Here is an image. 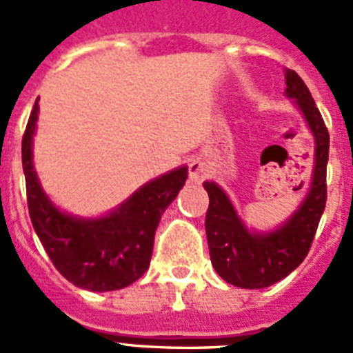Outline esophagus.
<instances>
[{
    "mask_svg": "<svg viewBox=\"0 0 353 353\" xmlns=\"http://www.w3.org/2000/svg\"><path fill=\"white\" fill-rule=\"evenodd\" d=\"M188 174H190L192 181H203V177L207 176V168H205L203 161L194 159L190 166H188Z\"/></svg>",
    "mask_w": 353,
    "mask_h": 353,
    "instance_id": "obj_1",
    "label": "esophagus"
}]
</instances>
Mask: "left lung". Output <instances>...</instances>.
<instances>
[{
	"label": "left lung",
	"mask_w": 353,
	"mask_h": 353,
	"mask_svg": "<svg viewBox=\"0 0 353 353\" xmlns=\"http://www.w3.org/2000/svg\"><path fill=\"white\" fill-rule=\"evenodd\" d=\"M285 93L296 99V104L304 113L317 143L312 188L301 209L279 231L271 234H252L236 216L225 192L216 183H203L209 194L205 231L210 249V262L221 279L243 290H260L273 285L299 268L307 256L326 207L328 128L306 84L291 69L285 71Z\"/></svg>",
	"instance_id": "obj_1"
}]
</instances>
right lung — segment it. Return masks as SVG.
Returning <instances> with one entry per match:
<instances>
[{"label": "right lung", "instance_id": "1", "mask_svg": "<svg viewBox=\"0 0 353 353\" xmlns=\"http://www.w3.org/2000/svg\"><path fill=\"white\" fill-rule=\"evenodd\" d=\"M36 101L21 141V163L29 216L41 245L63 274L82 290L115 291L141 279L150 265L155 229L187 181V166L157 177L133 194L121 209L99 220H77L47 199L32 168Z\"/></svg>", "mask_w": 353, "mask_h": 353}]
</instances>
